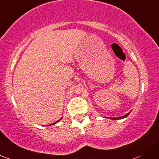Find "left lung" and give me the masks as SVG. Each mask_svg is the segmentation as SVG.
<instances>
[{
  "mask_svg": "<svg viewBox=\"0 0 159 159\" xmlns=\"http://www.w3.org/2000/svg\"><path fill=\"white\" fill-rule=\"evenodd\" d=\"M129 113H131V112H129ZM129 113H126V115H124V116H120V117H115V118H112L113 120H119V119H123V118L126 117V116H129Z\"/></svg>",
  "mask_w": 159,
  "mask_h": 159,
  "instance_id": "left-lung-1",
  "label": "left lung"
}]
</instances>
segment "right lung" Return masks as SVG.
Returning <instances> with one entry per match:
<instances>
[{
  "instance_id": "1",
  "label": "right lung",
  "mask_w": 159,
  "mask_h": 159,
  "mask_svg": "<svg viewBox=\"0 0 159 159\" xmlns=\"http://www.w3.org/2000/svg\"><path fill=\"white\" fill-rule=\"evenodd\" d=\"M61 118H62V117H61ZM61 119H60V120H61ZM58 120V121H56V123H52V124H56V123H58V121H59V120ZM52 124H51V125H52Z\"/></svg>"
}]
</instances>
